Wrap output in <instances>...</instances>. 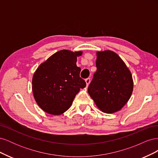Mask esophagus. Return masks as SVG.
Segmentation results:
<instances>
[{"instance_id":"1","label":"esophagus","mask_w":158,"mask_h":158,"mask_svg":"<svg viewBox=\"0 0 158 158\" xmlns=\"http://www.w3.org/2000/svg\"><path fill=\"white\" fill-rule=\"evenodd\" d=\"M85 82H86V85H87V86H88V85L89 84V82H90V78H88L85 79Z\"/></svg>"}]
</instances>
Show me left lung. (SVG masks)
I'll list each match as a JSON object with an SVG mask.
<instances>
[{
    "label": "left lung",
    "instance_id": "obj_1",
    "mask_svg": "<svg viewBox=\"0 0 158 158\" xmlns=\"http://www.w3.org/2000/svg\"><path fill=\"white\" fill-rule=\"evenodd\" d=\"M95 64L97 70L88 86V94L102 111L117 112L132 93L131 72L120 56L111 51L98 52Z\"/></svg>",
    "mask_w": 158,
    "mask_h": 158
}]
</instances>
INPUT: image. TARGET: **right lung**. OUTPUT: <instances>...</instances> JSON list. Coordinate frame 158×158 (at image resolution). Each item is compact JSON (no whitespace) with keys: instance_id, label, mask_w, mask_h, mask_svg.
Returning a JSON list of instances; mask_svg holds the SVG:
<instances>
[{"instance_id":"obj_1","label":"right lung","mask_w":158,"mask_h":158,"mask_svg":"<svg viewBox=\"0 0 158 158\" xmlns=\"http://www.w3.org/2000/svg\"><path fill=\"white\" fill-rule=\"evenodd\" d=\"M82 52L61 50L40 65L32 79L33 96L47 113L59 115L70 107L80 88L86 85L76 66Z\"/></svg>"}]
</instances>
